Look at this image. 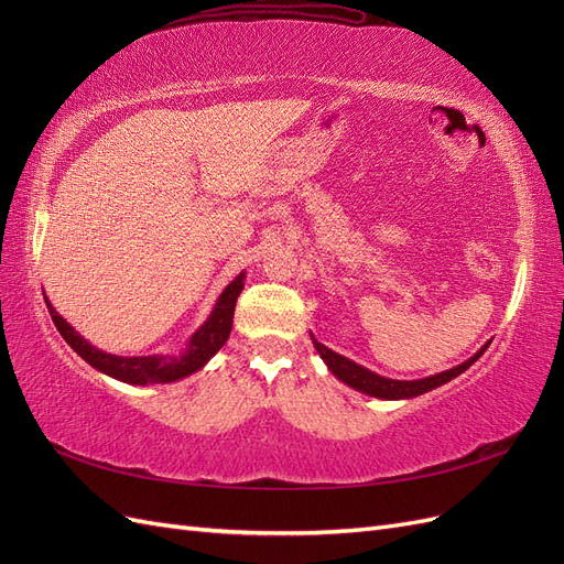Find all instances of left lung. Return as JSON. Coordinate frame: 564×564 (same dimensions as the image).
<instances>
[{"mask_svg":"<svg viewBox=\"0 0 564 564\" xmlns=\"http://www.w3.org/2000/svg\"><path fill=\"white\" fill-rule=\"evenodd\" d=\"M313 336V334H311ZM313 344L319 352V357L324 360V365L329 367V371L334 373L336 379H340L344 383H348L350 388L360 390V392H367V395H373V398H381V400H409V398H416V395H423V392H429L442 383H447L452 379H456L458 373H464L477 357H480L487 346H482L480 350H477L470 360L460 362L458 367L454 369H447V371H440L435 373V377H429V379H419V381H395V379H386V377H379V373H373L365 367H360L357 362L348 360V357L338 355L334 350H329L324 344H319V340L313 336Z\"/></svg>","mask_w":564,"mask_h":564,"instance_id":"1","label":"left lung"}]
</instances>
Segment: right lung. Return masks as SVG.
<instances>
[{"mask_svg":"<svg viewBox=\"0 0 564 564\" xmlns=\"http://www.w3.org/2000/svg\"><path fill=\"white\" fill-rule=\"evenodd\" d=\"M245 289V272H240L226 289L224 294L218 296L216 308L207 317V322L191 336L187 346L181 352L174 355H141V357H122V355H110L94 348L87 338H82L70 324H67L54 305L46 299V308L51 319H54L56 329L67 340L82 360H87L94 369L108 373V377L124 381L131 386H148V383H172L183 377H191L197 369L207 365L212 357L224 348V344L230 336L232 329V315H235V303L237 296Z\"/></svg>","mask_w":564,"mask_h":564,"instance_id":"1","label":"right lung"}]
</instances>
